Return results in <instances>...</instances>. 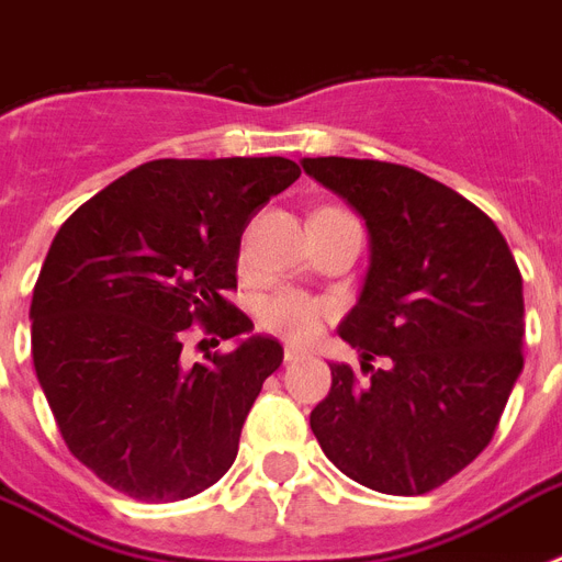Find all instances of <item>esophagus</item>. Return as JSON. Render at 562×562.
Segmentation results:
<instances>
[{"mask_svg":"<svg viewBox=\"0 0 562 562\" xmlns=\"http://www.w3.org/2000/svg\"><path fill=\"white\" fill-rule=\"evenodd\" d=\"M306 359V350H300V347H285V352H282V361L285 364H294V361Z\"/></svg>","mask_w":562,"mask_h":562,"instance_id":"obj_1","label":"esophagus"}]
</instances>
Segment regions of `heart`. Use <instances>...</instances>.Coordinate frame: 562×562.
I'll list each match as a JSON object with an SVG mask.
<instances>
[{"mask_svg":"<svg viewBox=\"0 0 562 562\" xmlns=\"http://www.w3.org/2000/svg\"><path fill=\"white\" fill-rule=\"evenodd\" d=\"M326 315H329V306L306 291H280L265 300L259 308V321L265 329L294 344L312 341L321 333Z\"/></svg>","mask_w":562,"mask_h":562,"instance_id":"obj_1","label":"heart"}]
</instances>
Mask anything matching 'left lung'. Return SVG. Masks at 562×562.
<instances>
[{
    "mask_svg": "<svg viewBox=\"0 0 562 562\" xmlns=\"http://www.w3.org/2000/svg\"><path fill=\"white\" fill-rule=\"evenodd\" d=\"M303 169L370 236L359 303L338 326L364 379L329 364L333 387L308 423L344 475L423 496L496 435L525 364L522 273L496 224L423 171L350 157H306Z\"/></svg>",
    "mask_w": 562,
    "mask_h": 562,
    "instance_id": "obj_1",
    "label": "left lung"
}]
</instances>
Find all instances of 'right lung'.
I'll use <instances>...</instances> for the list:
<instances>
[{"mask_svg": "<svg viewBox=\"0 0 562 562\" xmlns=\"http://www.w3.org/2000/svg\"><path fill=\"white\" fill-rule=\"evenodd\" d=\"M300 178L285 157L151 160L57 229L31 297V356L64 443L119 493L180 502L233 467L277 338L250 335L189 368L192 324L236 338L241 233ZM203 344V341H201Z\"/></svg>", "mask_w": 562, "mask_h": 562, "instance_id": "right-lung-1", "label": "right lung"}]
</instances>
